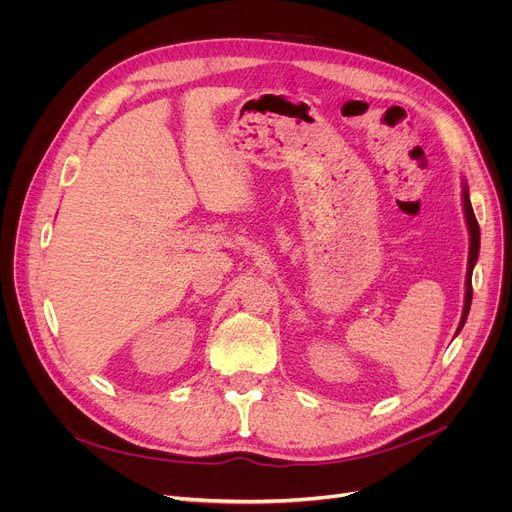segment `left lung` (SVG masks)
Returning <instances> with one entry per match:
<instances>
[{
    "mask_svg": "<svg viewBox=\"0 0 512 512\" xmlns=\"http://www.w3.org/2000/svg\"><path fill=\"white\" fill-rule=\"evenodd\" d=\"M463 209H465V218H467V228H469V263H467V292H465V307H463V315H461V324L459 328H456V334H459L465 326L467 321V315H469V309H471V299H473V286H471V276H473V265L479 257V224L475 220V213H473V207H471V201H469V188L467 184H463ZM454 334V336H456Z\"/></svg>",
    "mask_w": 512,
    "mask_h": 512,
    "instance_id": "8db88e82",
    "label": "left lung"
}]
</instances>
